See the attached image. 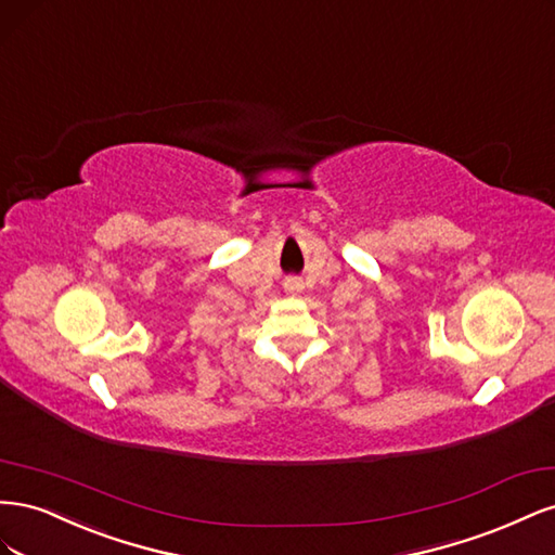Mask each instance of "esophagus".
<instances>
[{
  "mask_svg": "<svg viewBox=\"0 0 555 555\" xmlns=\"http://www.w3.org/2000/svg\"><path fill=\"white\" fill-rule=\"evenodd\" d=\"M284 289H287L289 294H298V292H304V280H300L298 275H289V278H284Z\"/></svg>",
  "mask_w": 555,
  "mask_h": 555,
  "instance_id": "1",
  "label": "esophagus"
}]
</instances>
